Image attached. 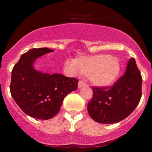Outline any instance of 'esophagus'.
Instances as JSON below:
<instances>
[{
  "mask_svg": "<svg viewBox=\"0 0 152 152\" xmlns=\"http://www.w3.org/2000/svg\"><path fill=\"white\" fill-rule=\"evenodd\" d=\"M85 85V83L84 82V81H82V80H79L78 82V88H81V87H83V86Z\"/></svg>",
  "mask_w": 152,
  "mask_h": 152,
  "instance_id": "obj_1",
  "label": "esophagus"
}]
</instances>
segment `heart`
I'll return each instance as SVG.
<instances>
[{
    "label": "heart",
    "instance_id": "1",
    "mask_svg": "<svg viewBox=\"0 0 152 152\" xmlns=\"http://www.w3.org/2000/svg\"><path fill=\"white\" fill-rule=\"evenodd\" d=\"M66 67L74 74L80 72L87 75L94 85L107 87L117 78L120 71L116 58L107 55L80 56L74 61H68Z\"/></svg>",
    "mask_w": 152,
    "mask_h": 152
}]
</instances>
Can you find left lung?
<instances>
[{
	"instance_id": "8db88e82",
	"label": "left lung",
	"mask_w": 152,
	"mask_h": 152,
	"mask_svg": "<svg viewBox=\"0 0 152 152\" xmlns=\"http://www.w3.org/2000/svg\"><path fill=\"white\" fill-rule=\"evenodd\" d=\"M142 78L134 58L129 61L124 75L110 87H93V98L88 104L90 116L103 124L126 119L142 97Z\"/></svg>"
}]
</instances>
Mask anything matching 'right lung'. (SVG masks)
Instances as JSON below:
<instances>
[{"instance_id":"obj_1","label":"right lung","mask_w":152,"mask_h":152,"mask_svg":"<svg viewBox=\"0 0 152 152\" xmlns=\"http://www.w3.org/2000/svg\"><path fill=\"white\" fill-rule=\"evenodd\" d=\"M54 50L33 49L21 56L11 73L10 90L13 100L28 116L49 119L59 112L63 100L77 88L78 80L61 74L49 75L36 71V58Z\"/></svg>"}]
</instances>
